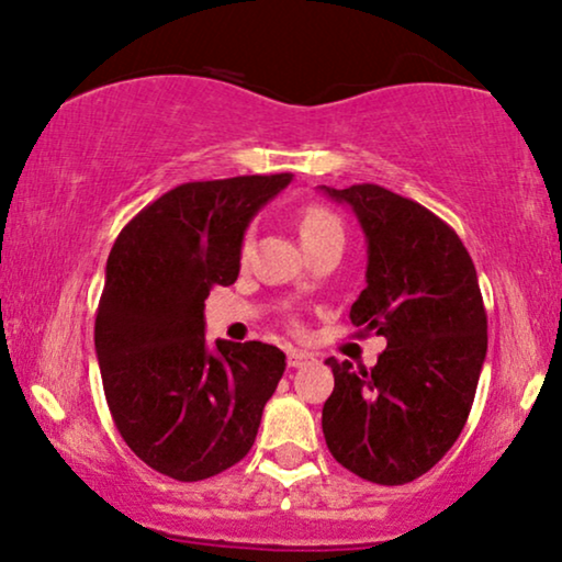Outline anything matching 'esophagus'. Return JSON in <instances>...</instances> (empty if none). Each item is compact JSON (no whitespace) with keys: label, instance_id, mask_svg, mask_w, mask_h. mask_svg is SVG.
I'll use <instances>...</instances> for the list:
<instances>
[{"label":"esophagus","instance_id":"esophagus-1","mask_svg":"<svg viewBox=\"0 0 562 562\" xmlns=\"http://www.w3.org/2000/svg\"><path fill=\"white\" fill-rule=\"evenodd\" d=\"M311 363V356L303 353V350H290L288 353V367L290 369H303Z\"/></svg>","mask_w":562,"mask_h":562}]
</instances>
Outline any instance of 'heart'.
Here are the masks:
<instances>
[{
    "label": "heart",
    "mask_w": 562,
    "mask_h": 562,
    "mask_svg": "<svg viewBox=\"0 0 562 562\" xmlns=\"http://www.w3.org/2000/svg\"><path fill=\"white\" fill-rule=\"evenodd\" d=\"M299 233H301L303 243L333 238V235H340L342 238V222H340V216L333 212V209L314 204V206L303 209V214L299 220ZM248 246H251V243H248V238H246L240 246L243 256L248 254Z\"/></svg>",
    "instance_id": "heart-1"
}]
</instances>
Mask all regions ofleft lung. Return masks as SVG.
<instances>
[{"label":"left lung","instance_id":"8db88e82","mask_svg":"<svg viewBox=\"0 0 562 562\" xmlns=\"http://www.w3.org/2000/svg\"><path fill=\"white\" fill-rule=\"evenodd\" d=\"M322 191L353 209L369 243L350 322L361 337L387 340L371 369L327 361L335 390L322 411L324 439L367 482H414L442 461L474 405L486 356L474 261L448 222L387 188Z\"/></svg>","mask_w":562,"mask_h":562}]
</instances>
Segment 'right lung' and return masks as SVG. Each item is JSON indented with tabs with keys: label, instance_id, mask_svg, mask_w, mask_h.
<instances>
[{
	"label": "right lung",
	"instance_id": "add662e5",
	"mask_svg": "<svg viewBox=\"0 0 562 562\" xmlns=\"http://www.w3.org/2000/svg\"><path fill=\"white\" fill-rule=\"evenodd\" d=\"M293 175L182 182L140 209L106 259L93 342L114 427L135 456L201 482L251 450L285 353L267 342L206 348L204 301L233 285L251 216Z\"/></svg>",
	"mask_w": 562,
	"mask_h": 562
}]
</instances>
